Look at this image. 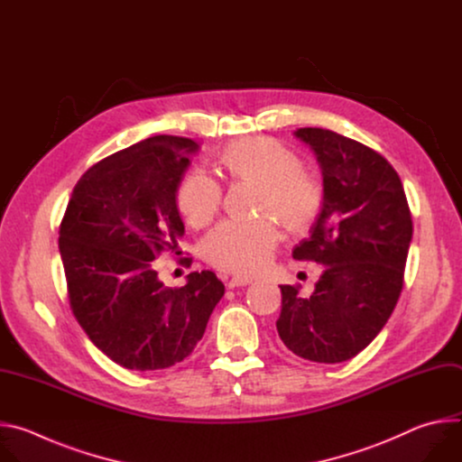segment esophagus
I'll return each mask as SVG.
<instances>
[{
	"label": "esophagus",
	"mask_w": 462,
	"mask_h": 462,
	"mask_svg": "<svg viewBox=\"0 0 462 462\" xmlns=\"http://www.w3.org/2000/svg\"><path fill=\"white\" fill-rule=\"evenodd\" d=\"M252 283V278L248 276H234L228 280V289H236V287H245V285H250Z\"/></svg>",
	"instance_id": "1"
}]
</instances>
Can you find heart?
I'll return each instance as SVG.
<instances>
[{"instance_id":"1","label":"heart","mask_w":462,"mask_h":462,"mask_svg":"<svg viewBox=\"0 0 462 462\" xmlns=\"http://www.w3.org/2000/svg\"><path fill=\"white\" fill-rule=\"evenodd\" d=\"M226 171L259 186L257 216H274L289 232H307L323 208V188L301 170L296 153L269 137H250L230 144L223 153ZM221 186L203 171L188 173L177 189V207L193 226L208 225L221 208ZM271 217L225 221L205 239V255L221 271L252 274L271 261L278 245Z\"/></svg>"}]
</instances>
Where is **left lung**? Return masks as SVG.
<instances>
[{
  "label": "left lung",
  "mask_w": 462,
  "mask_h": 462,
  "mask_svg": "<svg viewBox=\"0 0 462 462\" xmlns=\"http://www.w3.org/2000/svg\"><path fill=\"white\" fill-rule=\"evenodd\" d=\"M294 135L321 168L323 208L292 257L325 269L309 298L280 285L276 327L294 355L338 364L365 349L397 305L413 223L401 177L380 153L331 129Z\"/></svg>",
  "instance_id": "1"
}]
</instances>
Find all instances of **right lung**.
Instances as JSON below:
<instances>
[{
	"label": "right lung",
	"instance_id": "add662e5",
	"mask_svg": "<svg viewBox=\"0 0 462 462\" xmlns=\"http://www.w3.org/2000/svg\"><path fill=\"white\" fill-rule=\"evenodd\" d=\"M197 152V143L170 135L116 152L80 177L60 226L71 309L89 340L125 369L182 362L225 294L212 271L168 289L152 263L184 236L177 189Z\"/></svg>",
	"mask_w": 462,
	"mask_h": 462
}]
</instances>
